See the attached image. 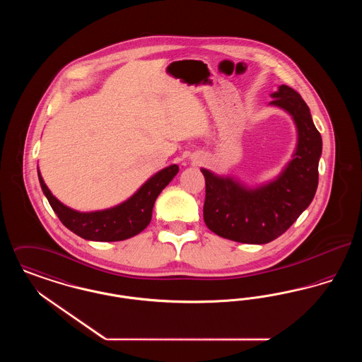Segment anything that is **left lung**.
Here are the masks:
<instances>
[{"label":"left lung","mask_w":362,"mask_h":362,"mask_svg":"<svg viewBox=\"0 0 362 362\" xmlns=\"http://www.w3.org/2000/svg\"><path fill=\"white\" fill-rule=\"evenodd\" d=\"M272 96L270 104L292 115L298 133L297 149L284 173L269 185L250 189L230 177L201 170L206 185L205 224L224 239L248 244L274 240L310 206L317 189L322 137L310 108L291 86H279Z\"/></svg>","instance_id":"left-lung-1"}]
</instances>
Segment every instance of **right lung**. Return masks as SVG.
I'll list each match as a JSON object with an SVG mask.
<instances>
[{
  "mask_svg": "<svg viewBox=\"0 0 362 362\" xmlns=\"http://www.w3.org/2000/svg\"><path fill=\"white\" fill-rule=\"evenodd\" d=\"M179 171L177 165H170L152 176L137 192L118 206L100 211L80 213L61 204L45 185L37 171L39 183L50 206L73 233L93 241H119L133 238L142 232L152 220L156 198Z\"/></svg>",
  "mask_w": 362,
  "mask_h": 362,
  "instance_id": "obj_1",
  "label": "right lung"
}]
</instances>
